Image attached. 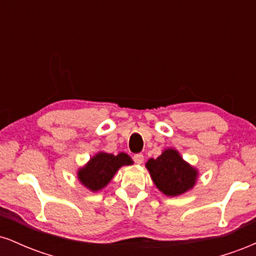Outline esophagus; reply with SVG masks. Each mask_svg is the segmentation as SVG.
Segmentation results:
<instances>
[{"label":"esophagus","mask_w":256,"mask_h":256,"mask_svg":"<svg viewBox=\"0 0 256 256\" xmlns=\"http://www.w3.org/2000/svg\"><path fill=\"white\" fill-rule=\"evenodd\" d=\"M143 160H144V156H143L142 154H136V155H134V162H136V164H138V165H140V164H142Z\"/></svg>","instance_id":"esophagus-1"}]
</instances>
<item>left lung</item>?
I'll list each match as a JSON object with an SVG mask.
<instances>
[{
    "mask_svg": "<svg viewBox=\"0 0 256 256\" xmlns=\"http://www.w3.org/2000/svg\"><path fill=\"white\" fill-rule=\"evenodd\" d=\"M156 188L166 196H178L192 189L198 172L183 160L176 149H165L156 158L146 164Z\"/></svg>",
    "mask_w": 256,
    "mask_h": 256,
    "instance_id": "left-lung-1",
    "label": "left lung"
}]
</instances>
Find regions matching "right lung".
I'll return each mask as SVG.
<instances>
[{
	"instance_id": "obj_1",
	"label": "right lung",
	"mask_w": 256,
	"mask_h": 256,
	"mask_svg": "<svg viewBox=\"0 0 256 256\" xmlns=\"http://www.w3.org/2000/svg\"><path fill=\"white\" fill-rule=\"evenodd\" d=\"M132 164V158L125 152L113 155L100 152L90 158L86 165L79 168L78 179L91 192H98L110 183L120 167Z\"/></svg>"
}]
</instances>
